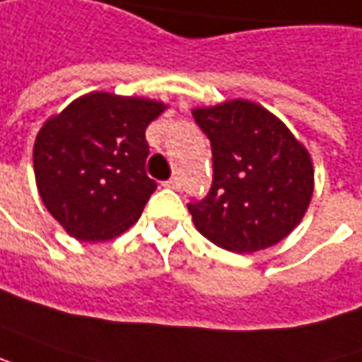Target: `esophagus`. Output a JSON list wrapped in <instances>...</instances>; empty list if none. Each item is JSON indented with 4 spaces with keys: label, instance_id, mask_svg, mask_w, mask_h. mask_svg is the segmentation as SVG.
<instances>
[{
    "label": "esophagus",
    "instance_id": "esophagus-1",
    "mask_svg": "<svg viewBox=\"0 0 362 362\" xmlns=\"http://www.w3.org/2000/svg\"><path fill=\"white\" fill-rule=\"evenodd\" d=\"M164 186H166V188H172V190H180V178H176V176H174V178H170V180L164 182Z\"/></svg>",
    "mask_w": 362,
    "mask_h": 362
}]
</instances>
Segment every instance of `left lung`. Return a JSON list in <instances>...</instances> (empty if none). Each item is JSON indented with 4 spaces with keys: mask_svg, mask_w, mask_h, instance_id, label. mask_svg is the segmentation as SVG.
<instances>
[{
    "mask_svg": "<svg viewBox=\"0 0 362 362\" xmlns=\"http://www.w3.org/2000/svg\"><path fill=\"white\" fill-rule=\"evenodd\" d=\"M212 142L214 180L188 204L196 230L228 252L253 253L281 242L313 198L311 154L274 112L233 98L192 110Z\"/></svg>",
    "mask_w": 362,
    "mask_h": 362,
    "instance_id": "obj_1",
    "label": "left lung"
}]
</instances>
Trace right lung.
Segmentation results:
<instances>
[{
  "instance_id": "add662e5",
  "label": "right lung",
  "mask_w": 362,
  "mask_h": 362,
  "mask_svg": "<svg viewBox=\"0 0 362 362\" xmlns=\"http://www.w3.org/2000/svg\"><path fill=\"white\" fill-rule=\"evenodd\" d=\"M168 105L93 90L49 117L33 146L39 196L78 242H107L140 218L156 182L144 170L146 127Z\"/></svg>"
}]
</instances>
